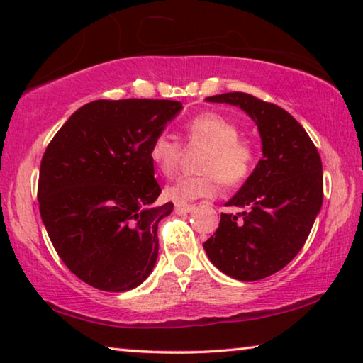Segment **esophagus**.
Returning a JSON list of instances; mask_svg holds the SVG:
<instances>
[{"mask_svg": "<svg viewBox=\"0 0 363 363\" xmlns=\"http://www.w3.org/2000/svg\"><path fill=\"white\" fill-rule=\"evenodd\" d=\"M176 212L177 213H189L192 212L194 208H196V205H191V203H176Z\"/></svg>", "mask_w": 363, "mask_h": 363, "instance_id": "1", "label": "esophagus"}]
</instances>
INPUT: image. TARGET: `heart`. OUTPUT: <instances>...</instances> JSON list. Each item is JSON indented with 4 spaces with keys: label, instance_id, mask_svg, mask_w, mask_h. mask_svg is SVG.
<instances>
[{
    "label": "heart",
    "instance_id": "1",
    "mask_svg": "<svg viewBox=\"0 0 363 363\" xmlns=\"http://www.w3.org/2000/svg\"><path fill=\"white\" fill-rule=\"evenodd\" d=\"M189 143L200 145L199 169L203 172L181 176L166 187V196L179 203L200 197H213L218 192L220 179L225 184H238L251 174L254 167V148L240 140V128L230 118L216 112H203L186 125ZM181 145L167 135L153 138L150 160L161 174L169 176L179 163Z\"/></svg>",
    "mask_w": 363,
    "mask_h": 363
}]
</instances>
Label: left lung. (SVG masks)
<instances>
[{"label":"left lung","instance_id":"obj_1","mask_svg":"<svg viewBox=\"0 0 363 363\" xmlns=\"http://www.w3.org/2000/svg\"><path fill=\"white\" fill-rule=\"evenodd\" d=\"M207 102L240 107L257 125L262 160L226 205L215 235L203 242L210 262L242 282L284 269L305 245L323 205L320 153L282 107L246 93L210 96Z\"/></svg>","mask_w":363,"mask_h":363}]
</instances>
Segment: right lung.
I'll return each instance as SVG.
<instances>
[{
    "mask_svg": "<svg viewBox=\"0 0 363 363\" xmlns=\"http://www.w3.org/2000/svg\"><path fill=\"white\" fill-rule=\"evenodd\" d=\"M181 111L167 99L93 101L43 153L42 221L65 266L94 289L132 290L155 267L158 223L174 205H155L150 147Z\"/></svg>",
    "mask_w": 363,
    "mask_h": 363,
    "instance_id": "right-lung-1",
    "label": "right lung"
}]
</instances>
